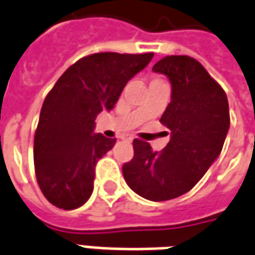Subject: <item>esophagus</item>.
<instances>
[{"label":"esophagus","instance_id":"obj_1","mask_svg":"<svg viewBox=\"0 0 255 255\" xmlns=\"http://www.w3.org/2000/svg\"><path fill=\"white\" fill-rule=\"evenodd\" d=\"M124 141H128V143H130V141H133V137H130V136H126V137H124Z\"/></svg>","mask_w":255,"mask_h":255}]
</instances>
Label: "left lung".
<instances>
[{
    "label": "left lung",
    "instance_id": "8db88e82",
    "mask_svg": "<svg viewBox=\"0 0 255 255\" xmlns=\"http://www.w3.org/2000/svg\"><path fill=\"white\" fill-rule=\"evenodd\" d=\"M171 83V103L159 122L171 130L164 150L133 140L134 155L122 166L128 186L151 201H166L191 190L219 157L229 131V104L198 61L165 57L152 66Z\"/></svg>",
    "mask_w": 255,
    "mask_h": 255
}]
</instances>
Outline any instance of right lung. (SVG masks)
<instances>
[{
    "mask_svg": "<svg viewBox=\"0 0 255 255\" xmlns=\"http://www.w3.org/2000/svg\"><path fill=\"white\" fill-rule=\"evenodd\" d=\"M152 57L93 54L58 79L44 100L34 134L37 183L51 204L75 210L90 198L96 164L117 143L94 131L96 118L115 107L126 83Z\"/></svg>",
    "mask_w": 255,
    "mask_h": 255,
    "instance_id": "right-lung-1",
    "label": "right lung"
}]
</instances>
